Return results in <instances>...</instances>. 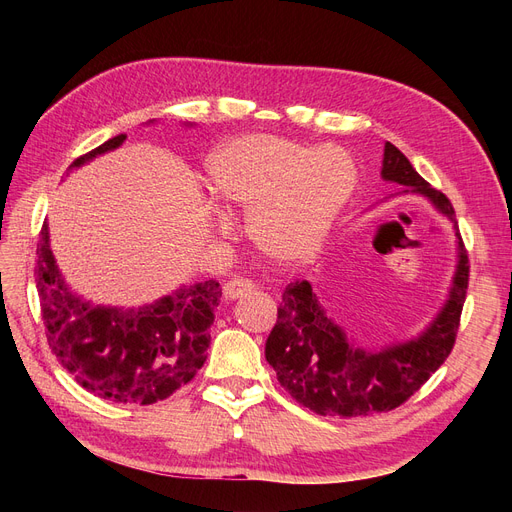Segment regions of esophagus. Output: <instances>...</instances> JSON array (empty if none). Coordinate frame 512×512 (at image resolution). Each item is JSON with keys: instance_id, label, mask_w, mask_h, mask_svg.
<instances>
[{"instance_id": "34e87169", "label": "esophagus", "mask_w": 512, "mask_h": 512, "mask_svg": "<svg viewBox=\"0 0 512 512\" xmlns=\"http://www.w3.org/2000/svg\"><path fill=\"white\" fill-rule=\"evenodd\" d=\"M254 290H256V284L252 280H239V277H235V280L224 284V299L235 301V299L247 297V294H252Z\"/></svg>"}]
</instances>
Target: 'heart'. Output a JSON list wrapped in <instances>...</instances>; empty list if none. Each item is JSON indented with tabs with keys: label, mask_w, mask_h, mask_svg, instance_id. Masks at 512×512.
<instances>
[{
	"label": "heart",
	"mask_w": 512,
	"mask_h": 512,
	"mask_svg": "<svg viewBox=\"0 0 512 512\" xmlns=\"http://www.w3.org/2000/svg\"><path fill=\"white\" fill-rule=\"evenodd\" d=\"M207 183L226 207L250 211L247 232L262 256L299 265L322 247L356 190L359 170L339 147L312 149L250 134L213 153Z\"/></svg>",
	"instance_id": "b5f03b06"
}]
</instances>
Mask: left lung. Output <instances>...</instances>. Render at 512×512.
Listing matches in <instances>:
<instances>
[{
    "label": "left lung",
    "mask_w": 512,
    "mask_h": 512,
    "mask_svg": "<svg viewBox=\"0 0 512 512\" xmlns=\"http://www.w3.org/2000/svg\"><path fill=\"white\" fill-rule=\"evenodd\" d=\"M382 179L429 198L433 207L455 222L451 200L431 188L391 143L384 145ZM455 230L459 260L448 299L429 327L404 344L359 348L327 314L312 284L303 280L286 286L265 356L292 399L322 416L350 418L395 410L421 389L451 354L466 301L468 252L457 226Z\"/></svg>",
    "instance_id": "left-lung-1"
}]
</instances>
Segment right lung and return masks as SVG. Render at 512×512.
Here are the masks:
<instances>
[{
  "label": "right lung",
  "instance_id": "right-lung-1",
  "mask_svg": "<svg viewBox=\"0 0 512 512\" xmlns=\"http://www.w3.org/2000/svg\"><path fill=\"white\" fill-rule=\"evenodd\" d=\"M126 134L108 138L70 168L117 149ZM36 286L46 342L85 391L113 404L149 406L188 384L207 361L209 329L222 288L215 280L181 286L136 309L91 305L61 277L49 243L38 237Z\"/></svg>",
  "mask_w": 512,
  "mask_h": 512
}]
</instances>
